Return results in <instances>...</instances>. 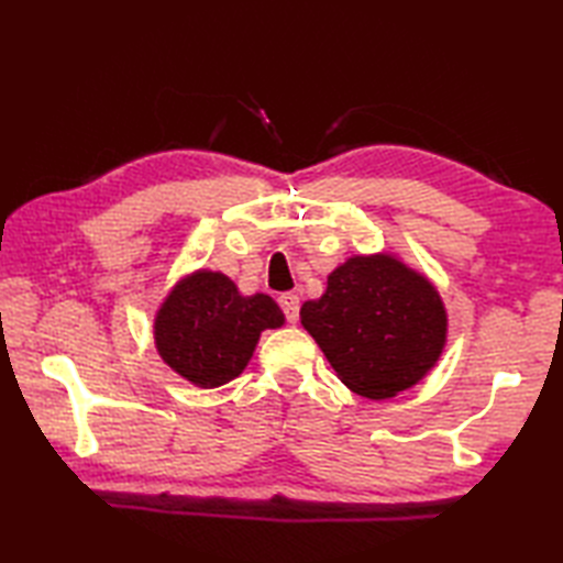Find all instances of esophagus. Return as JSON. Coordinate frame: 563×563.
Here are the masks:
<instances>
[{
    "mask_svg": "<svg viewBox=\"0 0 563 563\" xmlns=\"http://www.w3.org/2000/svg\"><path fill=\"white\" fill-rule=\"evenodd\" d=\"M278 305H280V309L285 312V319H288L290 324H295V321L300 319V297H297V295L283 292L278 297Z\"/></svg>",
    "mask_w": 563,
    "mask_h": 563,
    "instance_id": "34e87169",
    "label": "esophagus"
}]
</instances>
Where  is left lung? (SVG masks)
Masks as SVG:
<instances>
[{"mask_svg": "<svg viewBox=\"0 0 563 563\" xmlns=\"http://www.w3.org/2000/svg\"><path fill=\"white\" fill-rule=\"evenodd\" d=\"M300 319L343 385L367 399L397 397L421 382L448 341L435 285L391 254L341 263Z\"/></svg>", "mask_w": 563, "mask_h": 563, "instance_id": "obj_1", "label": "left lung"}]
</instances>
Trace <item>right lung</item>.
<instances>
[{"label": "right lung", "mask_w": 563, "mask_h": 563, "mask_svg": "<svg viewBox=\"0 0 563 563\" xmlns=\"http://www.w3.org/2000/svg\"><path fill=\"white\" fill-rule=\"evenodd\" d=\"M283 324L273 297H244L224 273L202 268L166 295L154 317V343L174 373L212 389L244 373L261 331Z\"/></svg>", "instance_id": "right-lung-1"}]
</instances>
